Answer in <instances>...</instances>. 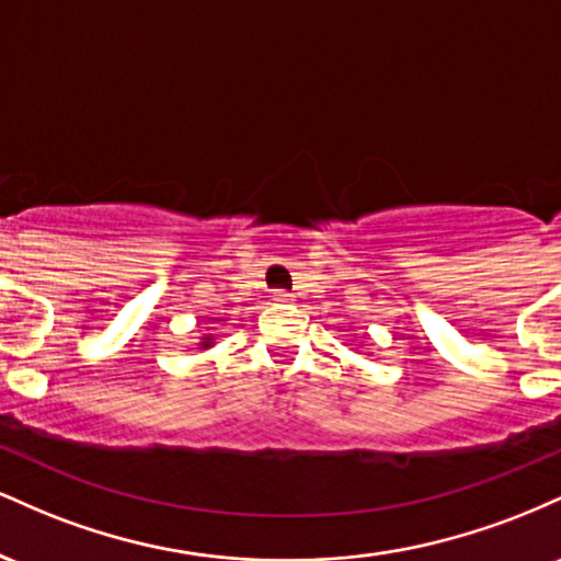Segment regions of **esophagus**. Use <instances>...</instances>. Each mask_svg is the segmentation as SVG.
<instances>
[{"label":"esophagus","mask_w":561,"mask_h":561,"mask_svg":"<svg viewBox=\"0 0 561 561\" xmlns=\"http://www.w3.org/2000/svg\"><path fill=\"white\" fill-rule=\"evenodd\" d=\"M272 298L276 302H287V300H293V295H289L287 289H272Z\"/></svg>","instance_id":"34e87169"}]
</instances>
